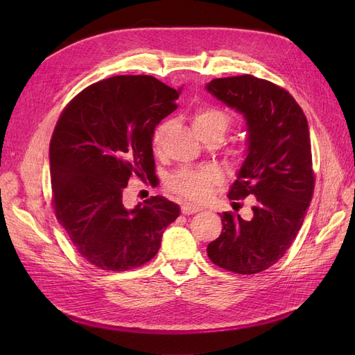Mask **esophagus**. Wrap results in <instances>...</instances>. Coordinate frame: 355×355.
<instances>
[{"label": "esophagus", "instance_id": "esophagus-1", "mask_svg": "<svg viewBox=\"0 0 355 355\" xmlns=\"http://www.w3.org/2000/svg\"><path fill=\"white\" fill-rule=\"evenodd\" d=\"M180 209H182V213H184V214H194V213L201 210L198 206H194V204H188V202L182 204Z\"/></svg>", "mask_w": 355, "mask_h": 355}]
</instances>
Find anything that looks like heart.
Instances as JSON below:
<instances>
[{
    "instance_id": "obj_1",
    "label": "heart",
    "mask_w": 355,
    "mask_h": 355,
    "mask_svg": "<svg viewBox=\"0 0 355 355\" xmlns=\"http://www.w3.org/2000/svg\"><path fill=\"white\" fill-rule=\"evenodd\" d=\"M231 118L230 115L213 106H201L192 116V125L198 136L206 133H222L227 130L230 125ZM167 125L161 124L157 127V130L153 137V149L154 153H159L163 146V139L166 136ZM223 182L222 170L213 164L202 166L198 168H185L178 171L168 180V188L191 201H202L206 200L211 191L219 187Z\"/></svg>"
}]
</instances>
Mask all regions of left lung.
Instances as JSON below:
<instances>
[{"mask_svg": "<svg viewBox=\"0 0 355 355\" xmlns=\"http://www.w3.org/2000/svg\"><path fill=\"white\" fill-rule=\"evenodd\" d=\"M206 90L245 121V158L228 197L256 198L249 220L220 214L222 232L207 245V254L223 270L261 272L292 245L313 198L306 116L288 92L253 75L211 80Z\"/></svg>", "mask_w": 355, "mask_h": 355, "instance_id": "obj_1", "label": "left lung"}]
</instances>
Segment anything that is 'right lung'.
Returning <instances> with one entry per match:
<instances>
[{
	"label": "right lung",
	"mask_w": 355,
	"mask_h": 355,
	"mask_svg": "<svg viewBox=\"0 0 355 355\" xmlns=\"http://www.w3.org/2000/svg\"><path fill=\"white\" fill-rule=\"evenodd\" d=\"M175 90L151 75H116L69 102L50 142L53 207L78 253L106 271L137 268L157 254L179 216L163 196L123 204L130 176L155 173V125L176 110Z\"/></svg>",
	"instance_id": "1"
}]
</instances>
